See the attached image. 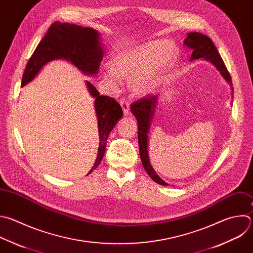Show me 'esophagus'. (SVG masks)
<instances>
[{"instance_id": "obj_1", "label": "esophagus", "mask_w": 253, "mask_h": 253, "mask_svg": "<svg viewBox=\"0 0 253 253\" xmlns=\"http://www.w3.org/2000/svg\"><path fill=\"white\" fill-rule=\"evenodd\" d=\"M120 105H121V107H122V109H123L124 114H125L126 116H127V115H129L130 107H129V103H128V101H127V100H125V99H121V100H120Z\"/></svg>"}]
</instances>
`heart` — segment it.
<instances>
[{"instance_id": "1", "label": "heart", "mask_w": 253, "mask_h": 253, "mask_svg": "<svg viewBox=\"0 0 253 253\" xmlns=\"http://www.w3.org/2000/svg\"><path fill=\"white\" fill-rule=\"evenodd\" d=\"M177 45L171 41H153L128 47L116 54L103 73L105 80L118 87L124 78H132V88L139 95L152 93L163 74L176 61Z\"/></svg>"}]
</instances>
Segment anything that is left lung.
Segmentation results:
<instances>
[{"label":"left lung","instance_id":"left-lung-1","mask_svg":"<svg viewBox=\"0 0 253 253\" xmlns=\"http://www.w3.org/2000/svg\"><path fill=\"white\" fill-rule=\"evenodd\" d=\"M184 42L187 46L193 49L190 60L192 61V60L204 57L206 60L213 64L215 68L219 71L221 76L230 85V90L232 94L233 88H232L230 75L212 41L206 35L194 32V33L187 34V39L184 41ZM158 101H159V94L153 95L150 97L148 96L147 98L145 97L144 99H140L139 101H137L131 106V112L136 117L138 122V144H139L140 158H141L144 169L154 182L162 186H168V184L164 182L158 176L156 171L153 169V167L150 163L149 154H148V138H149L148 134L151 128V123L154 118V114L156 112Z\"/></svg>","mask_w":253,"mask_h":253}]
</instances>
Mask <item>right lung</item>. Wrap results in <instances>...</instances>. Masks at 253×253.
<instances>
[{"mask_svg":"<svg viewBox=\"0 0 253 253\" xmlns=\"http://www.w3.org/2000/svg\"><path fill=\"white\" fill-rule=\"evenodd\" d=\"M104 50L100 33L91 28H84L68 23H53L30 58L22 80V87L31 82L44 65L55 59L67 60L83 74L96 75ZM89 94L94 98L97 118L99 146L91 173L100 164L106 149V141L112 129L123 117L119 103L109 96L100 95L89 81H86Z\"/></svg>","mask_w":253,"mask_h":253,"instance_id":"add662e5","label":"right lung"}]
</instances>
